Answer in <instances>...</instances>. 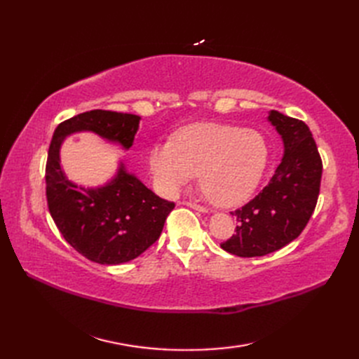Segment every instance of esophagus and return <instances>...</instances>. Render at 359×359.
<instances>
[{"instance_id":"obj_1","label":"esophagus","mask_w":359,"mask_h":359,"mask_svg":"<svg viewBox=\"0 0 359 359\" xmlns=\"http://www.w3.org/2000/svg\"><path fill=\"white\" fill-rule=\"evenodd\" d=\"M186 205L190 206V208H193V210L199 211V212H208V211H206V208H203V206H201V205H198V203H194V202H186Z\"/></svg>"}]
</instances>
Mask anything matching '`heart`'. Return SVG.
I'll return each instance as SVG.
<instances>
[{"instance_id":"obj_1","label":"heart","mask_w":359,"mask_h":359,"mask_svg":"<svg viewBox=\"0 0 359 359\" xmlns=\"http://www.w3.org/2000/svg\"><path fill=\"white\" fill-rule=\"evenodd\" d=\"M265 137L255 130L199 123L182 127L172 142L149 153V172L158 190L175 193L199 173V186L217 206H236L252 196L268 166Z\"/></svg>"}]
</instances>
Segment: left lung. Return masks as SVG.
Masks as SVG:
<instances>
[{"mask_svg":"<svg viewBox=\"0 0 359 359\" xmlns=\"http://www.w3.org/2000/svg\"><path fill=\"white\" fill-rule=\"evenodd\" d=\"M268 123L283 142V156L273 178L257 196L231 212L236 233L220 247L240 257L265 256L292 243L316 208L322 160L310 128L299 119L271 111Z\"/></svg>","mask_w":359,"mask_h":359,"instance_id":"1","label":"left lung"}]
</instances>
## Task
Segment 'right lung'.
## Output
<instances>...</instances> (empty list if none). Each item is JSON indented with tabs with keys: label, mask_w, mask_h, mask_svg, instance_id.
Instances as JSON below:
<instances>
[{
	"label": "right lung",
	"mask_w": 359,
	"mask_h": 359,
	"mask_svg": "<svg viewBox=\"0 0 359 359\" xmlns=\"http://www.w3.org/2000/svg\"><path fill=\"white\" fill-rule=\"evenodd\" d=\"M139 123V115L95 109L61 123L52 136L46 163L49 212L64 240L95 264L121 265L142 255L158 240L175 203L158 198L121 160L102 186H78L61 166V147L72 135L93 133L128 151Z\"/></svg>",
	"instance_id": "add662e5"
}]
</instances>
